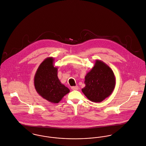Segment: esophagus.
Segmentation results:
<instances>
[{
  "mask_svg": "<svg viewBox=\"0 0 146 146\" xmlns=\"http://www.w3.org/2000/svg\"><path fill=\"white\" fill-rule=\"evenodd\" d=\"M71 89L73 90H78V86H72Z\"/></svg>",
  "mask_w": 146,
  "mask_h": 146,
  "instance_id": "34e87169",
  "label": "esophagus"
}]
</instances>
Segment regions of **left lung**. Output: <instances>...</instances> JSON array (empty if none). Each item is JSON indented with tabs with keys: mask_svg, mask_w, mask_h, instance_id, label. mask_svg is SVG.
I'll list each match as a JSON object with an SVG mask.
<instances>
[{
	"mask_svg": "<svg viewBox=\"0 0 146 146\" xmlns=\"http://www.w3.org/2000/svg\"><path fill=\"white\" fill-rule=\"evenodd\" d=\"M86 86L82 91L86 97L95 103H100L113 92L116 84L114 73L102 60H96L94 67L86 74Z\"/></svg>",
	"mask_w": 146,
	"mask_h": 146,
	"instance_id": "left-lung-1",
	"label": "left lung"
}]
</instances>
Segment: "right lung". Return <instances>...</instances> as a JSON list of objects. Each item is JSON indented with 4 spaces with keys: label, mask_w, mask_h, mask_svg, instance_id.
Instances as JSON below:
<instances>
[{
    "label": "right lung",
    "mask_w": 146,
    "mask_h": 146,
    "mask_svg": "<svg viewBox=\"0 0 146 146\" xmlns=\"http://www.w3.org/2000/svg\"><path fill=\"white\" fill-rule=\"evenodd\" d=\"M53 57H47L40 64L34 77L37 93L52 103H58L69 93L67 87L62 84L57 76L58 67H54Z\"/></svg>",
    "instance_id": "right-lung-1"
}]
</instances>
